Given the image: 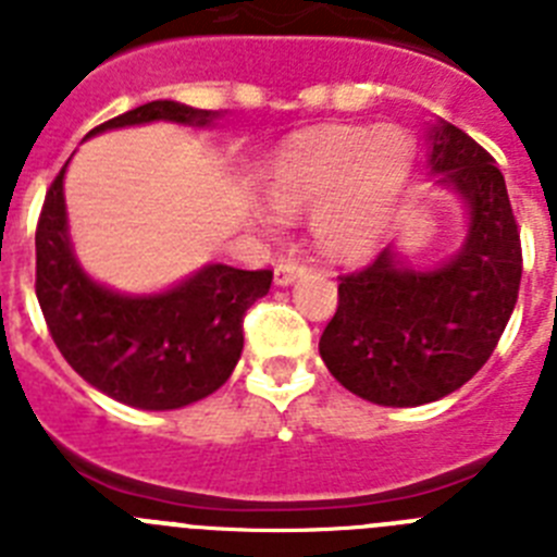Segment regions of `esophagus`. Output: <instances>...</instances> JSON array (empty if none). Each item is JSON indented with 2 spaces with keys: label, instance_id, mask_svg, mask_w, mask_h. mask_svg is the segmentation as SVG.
Returning <instances> with one entry per match:
<instances>
[{
  "label": "esophagus",
  "instance_id": "obj_1",
  "mask_svg": "<svg viewBox=\"0 0 557 557\" xmlns=\"http://www.w3.org/2000/svg\"><path fill=\"white\" fill-rule=\"evenodd\" d=\"M307 273V268H304L301 262H293V259H282V262L275 264V284L278 287H287V284H293L298 275Z\"/></svg>",
  "mask_w": 557,
  "mask_h": 557
}]
</instances>
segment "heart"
<instances>
[{"mask_svg": "<svg viewBox=\"0 0 557 557\" xmlns=\"http://www.w3.org/2000/svg\"><path fill=\"white\" fill-rule=\"evenodd\" d=\"M416 141L398 125L323 127L268 166V198L284 218L312 214L314 243L334 259L368 253L410 178ZM273 228V220H264Z\"/></svg>", "mask_w": 557, "mask_h": 557, "instance_id": "1", "label": "heart"}]
</instances>
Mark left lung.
Returning a JSON list of instances; mask_svg holds the SVG:
<instances>
[{
  "instance_id": "obj_1",
  "label": "left lung",
  "mask_w": 557,
  "mask_h": 557,
  "mask_svg": "<svg viewBox=\"0 0 557 557\" xmlns=\"http://www.w3.org/2000/svg\"><path fill=\"white\" fill-rule=\"evenodd\" d=\"M437 184L469 209V234L449 262L412 270L387 245L339 275L337 312L321 357L346 391L382 407L449 396L494 354L521 282L519 225L491 152L449 122L430 131Z\"/></svg>"
}]
</instances>
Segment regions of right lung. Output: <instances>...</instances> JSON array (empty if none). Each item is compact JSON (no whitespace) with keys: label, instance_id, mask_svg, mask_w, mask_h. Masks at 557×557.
I'll return each instance as SVG.
<instances>
[{"label":"right lung","instance_id":"add662e5","mask_svg":"<svg viewBox=\"0 0 557 557\" xmlns=\"http://www.w3.org/2000/svg\"><path fill=\"white\" fill-rule=\"evenodd\" d=\"M218 116L156 100L102 122L88 136L159 120L206 127ZM63 175L66 166L49 186L36 228V295L58 351L88 385L139 410H178L211 396L228 382L243 354L245 312L268 295L273 273L206 264L164 293H116L77 262Z\"/></svg>","mask_w":557,"mask_h":557}]
</instances>
